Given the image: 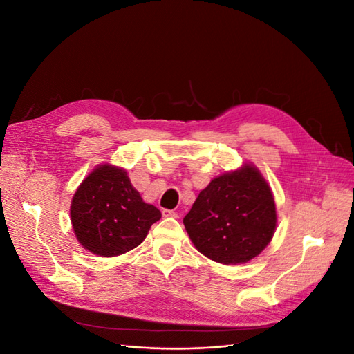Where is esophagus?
<instances>
[{"label": "esophagus", "instance_id": "34e87169", "mask_svg": "<svg viewBox=\"0 0 354 354\" xmlns=\"http://www.w3.org/2000/svg\"><path fill=\"white\" fill-rule=\"evenodd\" d=\"M162 216H164V217H173V218H177V217H178L177 212L171 211V209H164V211H162Z\"/></svg>", "mask_w": 354, "mask_h": 354}]
</instances>
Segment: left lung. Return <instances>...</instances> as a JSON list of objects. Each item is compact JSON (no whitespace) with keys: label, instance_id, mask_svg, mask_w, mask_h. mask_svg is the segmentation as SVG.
<instances>
[{"label":"left lung","instance_id":"1","mask_svg":"<svg viewBox=\"0 0 354 354\" xmlns=\"http://www.w3.org/2000/svg\"><path fill=\"white\" fill-rule=\"evenodd\" d=\"M195 248L224 264H245L270 243L277 226L273 192L251 162L227 171L199 192L183 218Z\"/></svg>","mask_w":354,"mask_h":354}]
</instances>
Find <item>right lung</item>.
Segmentation results:
<instances>
[{"instance_id": "obj_1", "label": "right lung", "mask_w": 354, "mask_h": 354, "mask_svg": "<svg viewBox=\"0 0 354 354\" xmlns=\"http://www.w3.org/2000/svg\"><path fill=\"white\" fill-rule=\"evenodd\" d=\"M69 212L78 242L97 257L134 250L160 218V211L133 187L127 169L112 164L97 165L81 181Z\"/></svg>"}]
</instances>
